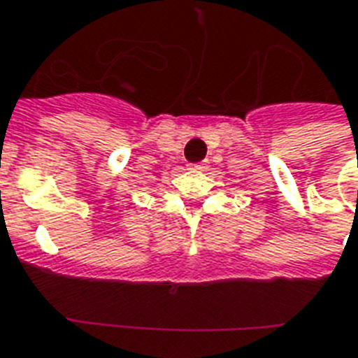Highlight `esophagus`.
Instances as JSON below:
<instances>
[{
    "label": "esophagus",
    "mask_w": 358,
    "mask_h": 358,
    "mask_svg": "<svg viewBox=\"0 0 358 358\" xmlns=\"http://www.w3.org/2000/svg\"><path fill=\"white\" fill-rule=\"evenodd\" d=\"M206 166H208V163H206V161H201V163H193V165H189V169H192V171H205Z\"/></svg>",
    "instance_id": "1"
}]
</instances>
